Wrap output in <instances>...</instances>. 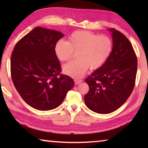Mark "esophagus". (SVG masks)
I'll return each mask as SVG.
<instances>
[{"instance_id": "34e87169", "label": "esophagus", "mask_w": 148, "mask_h": 148, "mask_svg": "<svg viewBox=\"0 0 148 148\" xmlns=\"http://www.w3.org/2000/svg\"><path fill=\"white\" fill-rule=\"evenodd\" d=\"M74 82H75V84H76V85H78L79 84L81 83V82H82V80L79 79H75Z\"/></svg>"}]
</instances>
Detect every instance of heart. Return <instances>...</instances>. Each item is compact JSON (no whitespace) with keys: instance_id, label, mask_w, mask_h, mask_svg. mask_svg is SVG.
<instances>
[{"instance_id":"heart-1","label":"heart","mask_w":148,"mask_h":148,"mask_svg":"<svg viewBox=\"0 0 148 148\" xmlns=\"http://www.w3.org/2000/svg\"><path fill=\"white\" fill-rule=\"evenodd\" d=\"M113 42L109 37L87 31L74 32L69 41L59 40L55 46V53L61 61H68L77 53V60L64 64L62 71L72 77L84 76L90 68L98 69L109 59Z\"/></svg>"}]
</instances>
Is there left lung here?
<instances>
[{
  "label": "left lung",
  "instance_id": "left-lung-1",
  "mask_svg": "<svg viewBox=\"0 0 148 148\" xmlns=\"http://www.w3.org/2000/svg\"><path fill=\"white\" fill-rule=\"evenodd\" d=\"M109 30L113 40L111 56L85 80L89 87L85 103L102 114L116 111L126 102L133 91L137 72V57L129 39L115 29Z\"/></svg>",
  "mask_w": 148,
  "mask_h": 148
}]
</instances>
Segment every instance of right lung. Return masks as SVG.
<instances>
[{
	"instance_id": "obj_1",
	"label": "right lung",
	"mask_w": 148,
	"mask_h": 148,
	"mask_svg": "<svg viewBox=\"0 0 148 148\" xmlns=\"http://www.w3.org/2000/svg\"><path fill=\"white\" fill-rule=\"evenodd\" d=\"M63 34L36 27L17 42L11 56L12 79L21 98L34 108L47 111L61 104L74 80L61 74L55 53Z\"/></svg>"
}]
</instances>
